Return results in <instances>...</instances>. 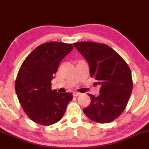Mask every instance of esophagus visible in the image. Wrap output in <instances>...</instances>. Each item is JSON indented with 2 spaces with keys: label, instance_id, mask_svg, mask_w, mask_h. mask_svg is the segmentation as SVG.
<instances>
[{
  "label": "esophagus",
  "instance_id": "34e87169",
  "mask_svg": "<svg viewBox=\"0 0 149 149\" xmlns=\"http://www.w3.org/2000/svg\"><path fill=\"white\" fill-rule=\"evenodd\" d=\"M80 95V93H79V92H73V97H78V96H79Z\"/></svg>",
  "mask_w": 149,
  "mask_h": 149
}]
</instances>
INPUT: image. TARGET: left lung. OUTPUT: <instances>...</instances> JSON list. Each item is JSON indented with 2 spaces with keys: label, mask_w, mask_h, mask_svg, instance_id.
Wrapping results in <instances>:
<instances>
[{
  "label": "left lung",
  "mask_w": 149,
  "mask_h": 149,
  "mask_svg": "<svg viewBox=\"0 0 149 149\" xmlns=\"http://www.w3.org/2000/svg\"><path fill=\"white\" fill-rule=\"evenodd\" d=\"M73 45L88 62L90 76L101 86L98 97L88 94L91 102L83 112L99 123L111 122L122 113L131 95L132 79L129 66L105 44L79 42Z\"/></svg>",
  "instance_id": "left-lung-1"
}]
</instances>
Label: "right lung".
Wrapping results in <instances>:
<instances>
[{"label": "right lung", "mask_w": 149, "mask_h": 149, "mask_svg": "<svg viewBox=\"0 0 149 149\" xmlns=\"http://www.w3.org/2000/svg\"><path fill=\"white\" fill-rule=\"evenodd\" d=\"M73 47L59 42L43 43L34 49L22 63L15 82L19 103L33 122L50 125L62 118L73 99L69 92L51 89V80L59 63Z\"/></svg>", "instance_id": "right-lung-1"}]
</instances>
